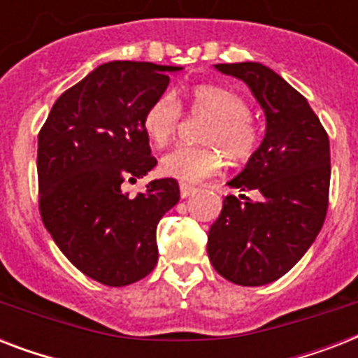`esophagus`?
Segmentation results:
<instances>
[{
  "instance_id": "obj_1",
  "label": "esophagus",
  "mask_w": 358,
  "mask_h": 358,
  "mask_svg": "<svg viewBox=\"0 0 358 358\" xmlns=\"http://www.w3.org/2000/svg\"><path fill=\"white\" fill-rule=\"evenodd\" d=\"M195 191H196L195 185L185 184V182H180V195H182V199H187V196L193 195Z\"/></svg>"
}]
</instances>
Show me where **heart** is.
Listing matches in <instances>:
<instances>
[{
  "label": "heart",
  "instance_id": "obj_1",
  "mask_svg": "<svg viewBox=\"0 0 358 358\" xmlns=\"http://www.w3.org/2000/svg\"><path fill=\"white\" fill-rule=\"evenodd\" d=\"M189 113L208 117L201 131L204 146H176L159 162L165 176L182 182H202L217 174L223 156L239 163L249 159L258 145V126L249 115L243 96L221 85H196L189 92ZM182 109L173 92L154 98L143 113V129L157 146L167 145L178 129Z\"/></svg>",
  "mask_w": 358,
  "mask_h": 358
}]
</instances>
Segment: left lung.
Instances as JSON below:
<instances>
[{
    "label": "left lung",
    "mask_w": 358,
    "mask_h": 358,
    "mask_svg": "<svg viewBox=\"0 0 358 358\" xmlns=\"http://www.w3.org/2000/svg\"><path fill=\"white\" fill-rule=\"evenodd\" d=\"M245 81L266 113V137L230 187L260 191V201L229 195L208 232L215 271L239 286L277 280L303 258L329 208V135L306 98L260 63L215 64ZM243 199V195H239Z\"/></svg>",
    "instance_id": "8db88e82"
}]
</instances>
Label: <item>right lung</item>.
Wrapping results in <instances>:
<instances>
[{"label": "right lung", "instance_id": "add662e5", "mask_svg": "<svg viewBox=\"0 0 358 358\" xmlns=\"http://www.w3.org/2000/svg\"><path fill=\"white\" fill-rule=\"evenodd\" d=\"M176 70L102 64L57 98L38 131L42 223L81 273L106 286H128L156 267L157 223L180 201L174 178L152 180L135 196L120 187L156 167L141 120Z\"/></svg>", "mask_w": 358, "mask_h": 358}]
</instances>
